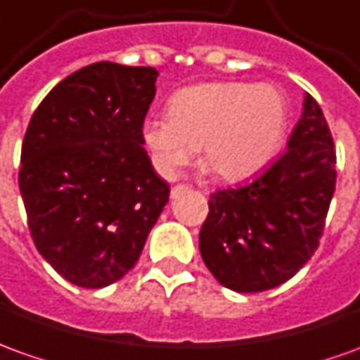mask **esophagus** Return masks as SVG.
Listing matches in <instances>:
<instances>
[{"label": "esophagus", "instance_id": "1", "mask_svg": "<svg viewBox=\"0 0 360 360\" xmlns=\"http://www.w3.org/2000/svg\"><path fill=\"white\" fill-rule=\"evenodd\" d=\"M178 188H182V186H176L174 190H172V195H174V194H176V190H178Z\"/></svg>", "mask_w": 360, "mask_h": 360}]
</instances>
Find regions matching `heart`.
<instances>
[{"label": "heart", "instance_id": "heart-1", "mask_svg": "<svg viewBox=\"0 0 360 360\" xmlns=\"http://www.w3.org/2000/svg\"><path fill=\"white\" fill-rule=\"evenodd\" d=\"M286 123L288 103L276 86L205 82L176 91L168 117H148L143 143L166 178H176L204 148V166L212 174L241 182L276 155Z\"/></svg>", "mask_w": 360, "mask_h": 360}]
</instances>
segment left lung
<instances>
[{
	"label": "left lung",
	"mask_w": 360,
	"mask_h": 360,
	"mask_svg": "<svg viewBox=\"0 0 360 360\" xmlns=\"http://www.w3.org/2000/svg\"><path fill=\"white\" fill-rule=\"evenodd\" d=\"M335 180L331 131L306 94L288 150L249 184L210 195L200 252L215 280L249 294L292 278L319 247Z\"/></svg>",
	"instance_id": "1"
}]
</instances>
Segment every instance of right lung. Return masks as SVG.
<instances>
[{"mask_svg": "<svg viewBox=\"0 0 360 360\" xmlns=\"http://www.w3.org/2000/svg\"><path fill=\"white\" fill-rule=\"evenodd\" d=\"M150 66L96 62L56 84L25 133L19 190L34 247L80 288L135 266L170 186L143 148Z\"/></svg>", "mask_w": 360, "mask_h": 360, "instance_id": "right-lung-1", "label": "right lung"}]
</instances>
